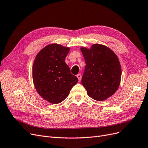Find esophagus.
Returning <instances> with one entry per match:
<instances>
[{
	"label": "esophagus",
	"mask_w": 148,
	"mask_h": 148,
	"mask_svg": "<svg viewBox=\"0 0 148 148\" xmlns=\"http://www.w3.org/2000/svg\"><path fill=\"white\" fill-rule=\"evenodd\" d=\"M76 76H77V78H78L79 81H80L81 79V74H78L77 75H76Z\"/></svg>",
	"instance_id": "esophagus-1"
}]
</instances>
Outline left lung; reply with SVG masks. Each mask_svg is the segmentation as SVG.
Returning <instances> with one entry per match:
<instances>
[{"label":"left lung","instance_id":"obj_1","mask_svg":"<svg viewBox=\"0 0 148 148\" xmlns=\"http://www.w3.org/2000/svg\"><path fill=\"white\" fill-rule=\"evenodd\" d=\"M81 50L86 64L81 83L92 99H107L116 92L120 84L122 72L118 57L109 48L100 44Z\"/></svg>","mask_w":148,"mask_h":148}]
</instances>
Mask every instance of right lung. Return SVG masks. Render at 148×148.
Instances as JSON below:
<instances>
[{"instance_id": "add662e5", "label": "right lung", "mask_w": 148, "mask_h": 148, "mask_svg": "<svg viewBox=\"0 0 148 148\" xmlns=\"http://www.w3.org/2000/svg\"><path fill=\"white\" fill-rule=\"evenodd\" d=\"M69 50L58 44H51L40 51L35 59L32 67L35 88L49 103L62 102L78 81L65 62Z\"/></svg>"}]
</instances>
